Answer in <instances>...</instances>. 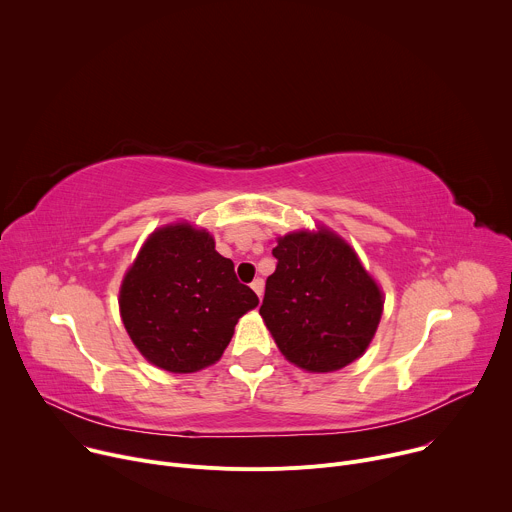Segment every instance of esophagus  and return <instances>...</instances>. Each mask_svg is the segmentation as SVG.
Wrapping results in <instances>:
<instances>
[{"label": "esophagus", "instance_id": "esophagus-1", "mask_svg": "<svg viewBox=\"0 0 512 512\" xmlns=\"http://www.w3.org/2000/svg\"><path fill=\"white\" fill-rule=\"evenodd\" d=\"M251 287H253V291L255 294L261 298L263 296V289H265V283H263V279L261 277H257V279H253V283H251Z\"/></svg>", "mask_w": 512, "mask_h": 512}]
</instances>
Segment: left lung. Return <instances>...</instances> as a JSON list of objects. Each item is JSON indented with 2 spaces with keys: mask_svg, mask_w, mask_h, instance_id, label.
Instances as JSON below:
<instances>
[{
  "mask_svg": "<svg viewBox=\"0 0 512 512\" xmlns=\"http://www.w3.org/2000/svg\"><path fill=\"white\" fill-rule=\"evenodd\" d=\"M273 257L259 314L281 354L312 373L356 360L377 332L383 294L350 245L326 229L302 231L281 237Z\"/></svg>",
  "mask_w": 512,
  "mask_h": 512,
  "instance_id": "1",
  "label": "left lung"
}]
</instances>
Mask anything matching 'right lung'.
<instances>
[{
  "label": "right lung",
  "mask_w": 512,
  "mask_h": 512,
  "mask_svg": "<svg viewBox=\"0 0 512 512\" xmlns=\"http://www.w3.org/2000/svg\"><path fill=\"white\" fill-rule=\"evenodd\" d=\"M257 304L233 261L214 251L212 237L184 223L145 241L119 294L133 344L170 373H194L216 362L239 318Z\"/></svg>",
  "instance_id": "obj_1"
}]
</instances>
